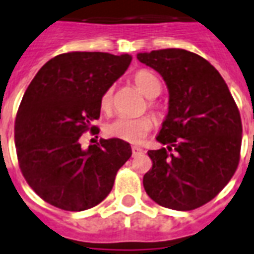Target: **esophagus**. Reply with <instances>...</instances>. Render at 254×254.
<instances>
[{"label": "esophagus", "instance_id": "obj_1", "mask_svg": "<svg viewBox=\"0 0 254 254\" xmlns=\"http://www.w3.org/2000/svg\"><path fill=\"white\" fill-rule=\"evenodd\" d=\"M142 149L141 148H140V146H132V153H133V156H137V155H140V153H142Z\"/></svg>", "mask_w": 254, "mask_h": 254}]
</instances>
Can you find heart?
I'll use <instances>...</instances> for the list:
<instances>
[{
	"label": "heart",
	"mask_w": 254,
	"mask_h": 254,
	"mask_svg": "<svg viewBox=\"0 0 254 254\" xmlns=\"http://www.w3.org/2000/svg\"><path fill=\"white\" fill-rule=\"evenodd\" d=\"M133 82L146 98H156L163 89L160 79L148 69H138L133 76ZM112 105L113 89L110 87L101 97V109L105 112H109L112 109ZM151 106L157 108L155 103H151ZM152 127H153V120L149 116L136 118L118 117L112 122H109L105 127V132L109 137L120 138L122 141L138 142L149 133Z\"/></svg>",
	"instance_id": "obj_1"
}]
</instances>
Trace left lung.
<instances>
[{
  "label": "left lung",
  "mask_w": 254,
  "mask_h": 254,
  "mask_svg": "<svg viewBox=\"0 0 254 254\" xmlns=\"http://www.w3.org/2000/svg\"><path fill=\"white\" fill-rule=\"evenodd\" d=\"M163 76L170 99L156 140L148 151L152 168L144 189L163 207L189 211L215 198L240 161L242 124L227 84L202 56L179 48L137 54Z\"/></svg>",
  "instance_id": "8db88e82"
}]
</instances>
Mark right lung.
Returning <instances> with one entry per match:
<instances>
[{"label":"right lung","mask_w":254,"mask_h":254,"mask_svg":"<svg viewBox=\"0 0 254 254\" xmlns=\"http://www.w3.org/2000/svg\"><path fill=\"white\" fill-rule=\"evenodd\" d=\"M132 56L68 52L43 65L22 97L14 124L20 170L47 203L83 211L112 191L132 156L129 142L101 138L87 149L79 138L101 113V97L127 69Z\"/></svg>","instance_id":"right-lung-1"}]
</instances>
